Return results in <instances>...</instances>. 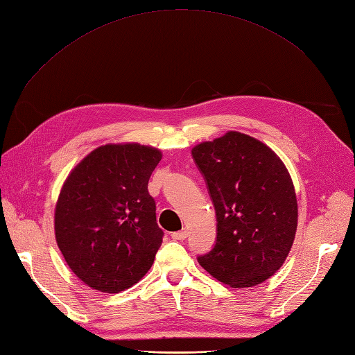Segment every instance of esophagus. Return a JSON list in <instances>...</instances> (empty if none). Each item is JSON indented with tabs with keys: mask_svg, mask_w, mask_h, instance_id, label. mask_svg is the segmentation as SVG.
<instances>
[{
	"mask_svg": "<svg viewBox=\"0 0 355 355\" xmlns=\"http://www.w3.org/2000/svg\"><path fill=\"white\" fill-rule=\"evenodd\" d=\"M188 237V231L187 230H182V231H176L171 234V239L173 240H185Z\"/></svg>",
	"mask_w": 355,
	"mask_h": 355,
	"instance_id": "34e87169",
	"label": "esophagus"
}]
</instances>
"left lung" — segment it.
Returning <instances> with one entry per match:
<instances>
[{
    "label": "left lung",
    "mask_w": 355,
    "mask_h": 355,
    "mask_svg": "<svg viewBox=\"0 0 355 355\" xmlns=\"http://www.w3.org/2000/svg\"><path fill=\"white\" fill-rule=\"evenodd\" d=\"M218 222L213 250L198 257L211 277L234 288L266 282L292 249L297 200L292 176L272 149L240 132L192 148Z\"/></svg>",
    "instance_id": "1"
}]
</instances>
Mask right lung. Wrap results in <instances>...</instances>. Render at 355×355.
<instances>
[{
	"label": "right lung",
	"mask_w": 355,
	"mask_h": 355,
	"mask_svg": "<svg viewBox=\"0 0 355 355\" xmlns=\"http://www.w3.org/2000/svg\"><path fill=\"white\" fill-rule=\"evenodd\" d=\"M158 148L106 144L75 166L60 188L55 237L71 271L90 288L120 293L151 270L163 231L148 180Z\"/></svg>",
	"instance_id": "right-lung-1"
}]
</instances>
